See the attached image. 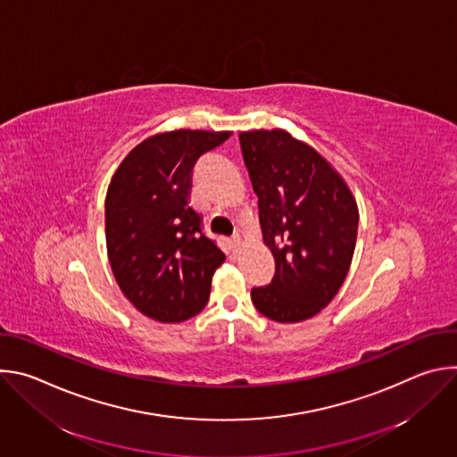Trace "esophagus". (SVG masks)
Returning <instances> with one entry per match:
<instances>
[{
    "label": "esophagus",
    "mask_w": 457,
    "mask_h": 457,
    "mask_svg": "<svg viewBox=\"0 0 457 457\" xmlns=\"http://www.w3.org/2000/svg\"><path fill=\"white\" fill-rule=\"evenodd\" d=\"M229 244H231V249L237 251V249L240 247V244H242V238H240L238 235H233V237L229 238Z\"/></svg>",
    "instance_id": "1"
}]
</instances>
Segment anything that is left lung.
Returning a JSON list of instances; mask_svg holds the SVG:
<instances>
[{
	"label": "left lung",
	"instance_id": "1",
	"mask_svg": "<svg viewBox=\"0 0 457 457\" xmlns=\"http://www.w3.org/2000/svg\"><path fill=\"white\" fill-rule=\"evenodd\" d=\"M275 277L253 287L260 314L295 323L318 314L342 287L356 247L358 204L344 177L280 128L240 132Z\"/></svg>",
	"mask_w": 457,
	"mask_h": 457
}]
</instances>
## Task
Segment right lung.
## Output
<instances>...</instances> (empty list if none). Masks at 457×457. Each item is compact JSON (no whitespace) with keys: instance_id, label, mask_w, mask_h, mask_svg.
I'll use <instances>...</instances> for the list:
<instances>
[{"instance_id":"right-lung-1","label":"right lung","mask_w":457,"mask_h":457,"mask_svg":"<svg viewBox=\"0 0 457 457\" xmlns=\"http://www.w3.org/2000/svg\"><path fill=\"white\" fill-rule=\"evenodd\" d=\"M233 132L171 129L129 152L112 175L106 251L122 295L145 316L179 323L208 303L226 254L201 229L189 206L191 170Z\"/></svg>"}]
</instances>
